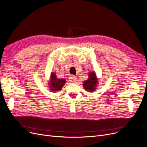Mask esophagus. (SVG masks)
Here are the masks:
<instances>
[{"mask_svg": "<svg viewBox=\"0 0 147 147\" xmlns=\"http://www.w3.org/2000/svg\"><path fill=\"white\" fill-rule=\"evenodd\" d=\"M77 80V77L76 76H74V75H71L70 76L69 78V80L71 82H74L76 81Z\"/></svg>", "mask_w": 147, "mask_h": 147, "instance_id": "esophagus-1", "label": "esophagus"}]
</instances>
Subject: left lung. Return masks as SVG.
I'll return each mask as SVG.
<instances>
[{"mask_svg": "<svg viewBox=\"0 0 147 147\" xmlns=\"http://www.w3.org/2000/svg\"><path fill=\"white\" fill-rule=\"evenodd\" d=\"M88 76V79L85 81L83 86L86 90L88 91H93L96 89V86L97 82L96 74L94 72H91L90 73Z\"/></svg>", "mask_w": 147, "mask_h": 147, "instance_id": "obj_1", "label": "left lung"}]
</instances>
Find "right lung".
Wrapping results in <instances>:
<instances>
[{
  "label": "right lung",
  "instance_id": "1",
  "mask_svg": "<svg viewBox=\"0 0 147 147\" xmlns=\"http://www.w3.org/2000/svg\"><path fill=\"white\" fill-rule=\"evenodd\" d=\"M51 82L49 83L50 88L53 91H58L61 90L65 83V80L63 79H57L56 74L51 73Z\"/></svg>",
  "mask_w": 147,
  "mask_h": 147
}]
</instances>
